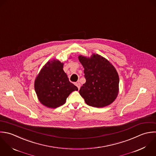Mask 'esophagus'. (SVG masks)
<instances>
[{
  "label": "esophagus",
  "mask_w": 156,
  "mask_h": 156,
  "mask_svg": "<svg viewBox=\"0 0 156 156\" xmlns=\"http://www.w3.org/2000/svg\"><path fill=\"white\" fill-rule=\"evenodd\" d=\"M75 85L76 86V87H78V89H80V87H81V84H80V83H76L75 84Z\"/></svg>",
  "instance_id": "1"
}]
</instances>
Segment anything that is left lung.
Returning a JSON list of instances; mask_svg holds the SVG:
<instances>
[{
  "instance_id": "obj_1",
  "label": "left lung",
  "mask_w": 156,
  "mask_h": 156,
  "mask_svg": "<svg viewBox=\"0 0 156 156\" xmlns=\"http://www.w3.org/2000/svg\"><path fill=\"white\" fill-rule=\"evenodd\" d=\"M78 59L84 68L86 80L80 94L86 103L95 108L111 104L119 94V77L115 67L98 54H93L90 58L81 55Z\"/></svg>"
}]
</instances>
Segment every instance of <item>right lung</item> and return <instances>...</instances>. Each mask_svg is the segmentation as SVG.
<instances>
[{"label": "right lung", "instance_id": "right-lung-1", "mask_svg": "<svg viewBox=\"0 0 156 156\" xmlns=\"http://www.w3.org/2000/svg\"><path fill=\"white\" fill-rule=\"evenodd\" d=\"M34 89L40 102L50 108L63 105L71 92L78 87L69 80L58 60L48 61L41 69L34 82Z\"/></svg>", "mask_w": 156, "mask_h": 156}]
</instances>
